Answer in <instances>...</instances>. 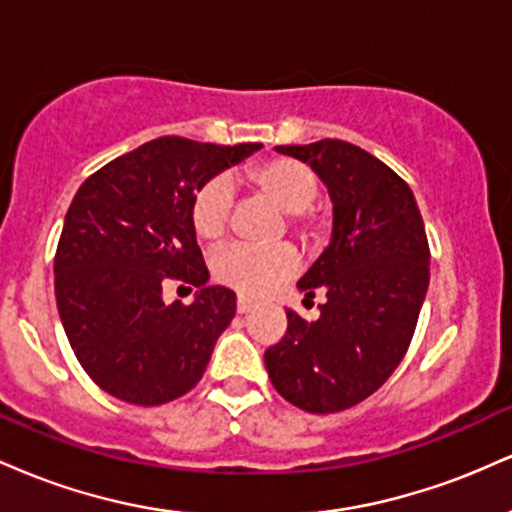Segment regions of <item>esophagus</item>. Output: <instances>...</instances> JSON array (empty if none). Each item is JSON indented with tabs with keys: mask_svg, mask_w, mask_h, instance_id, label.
<instances>
[{
	"mask_svg": "<svg viewBox=\"0 0 512 512\" xmlns=\"http://www.w3.org/2000/svg\"><path fill=\"white\" fill-rule=\"evenodd\" d=\"M255 301H252V298H248V296H238V303H236V308H238V313H250L252 308H255Z\"/></svg>",
	"mask_w": 512,
	"mask_h": 512,
	"instance_id": "obj_1",
	"label": "esophagus"
}]
</instances>
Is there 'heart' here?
I'll return each mask as SVG.
<instances>
[{
    "mask_svg": "<svg viewBox=\"0 0 512 512\" xmlns=\"http://www.w3.org/2000/svg\"><path fill=\"white\" fill-rule=\"evenodd\" d=\"M245 185L257 195L267 197L274 207L291 216L293 228L301 236L313 233L310 221V204L317 197L315 173L293 158H269V161L255 163L245 170ZM233 190L231 182L223 175H216L204 182L192 197L190 219L192 228L202 240L216 243L228 228V214H231ZM298 255L291 245H276V248H248V245H231L223 248L214 257L216 279L228 284L231 289L250 296H260L276 289L281 281L296 274Z\"/></svg>",
    "mask_w": 512,
    "mask_h": 512,
    "instance_id": "obj_1",
    "label": "heart"
}]
</instances>
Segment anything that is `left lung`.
Returning <instances> with one entry per match:
<instances>
[{
	"instance_id": "obj_1",
	"label": "left lung",
	"mask_w": 512,
	"mask_h": 512,
	"mask_svg": "<svg viewBox=\"0 0 512 512\" xmlns=\"http://www.w3.org/2000/svg\"><path fill=\"white\" fill-rule=\"evenodd\" d=\"M308 163L332 199L330 245L298 281L325 291L320 317L286 310L289 330L264 351L281 397L313 414L363 402L407 354L428 291L426 228L414 192L380 158L342 139L276 146Z\"/></svg>"
}]
</instances>
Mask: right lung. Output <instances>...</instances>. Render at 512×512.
I'll list each match as a JSON object with an SVG mask.
<instances>
[{"instance_id":"right-lung-1","label":"right lung","mask_w":512,"mask_h":512,"mask_svg":"<svg viewBox=\"0 0 512 512\" xmlns=\"http://www.w3.org/2000/svg\"><path fill=\"white\" fill-rule=\"evenodd\" d=\"M260 149L158 137L74 195L55 255L57 310L81 368L108 395L156 407L202 380L236 293L207 284L192 197ZM168 278L197 285L196 301L163 304Z\"/></svg>"}]
</instances>
